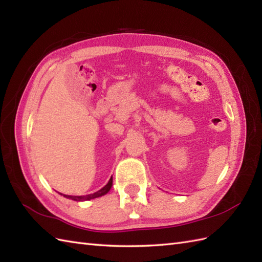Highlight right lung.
Wrapping results in <instances>:
<instances>
[{
	"label": "right lung",
	"instance_id": "obj_1",
	"mask_svg": "<svg viewBox=\"0 0 262 262\" xmlns=\"http://www.w3.org/2000/svg\"><path fill=\"white\" fill-rule=\"evenodd\" d=\"M111 186H113V177L110 178V180L108 181L107 185H105L103 188L100 189L99 191L94 192V193H90V194H85V196H69V194H63L64 197L72 199V200H76V202H84V200H90V199H94L98 197H101L103 194L108 193V191L110 190Z\"/></svg>",
	"mask_w": 262,
	"mask_h": 262
}]
</instances>
